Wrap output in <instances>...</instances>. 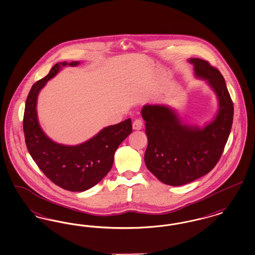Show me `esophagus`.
<instances>
[{
  "mask_svg": "<svg viewBox=\"0 0 255 255\" xmlns=\"http://www.w3.org/2000/svg\"><path fill=\"white\" fill-rule=\"evenodd\" d=\"M142 121L137 119V120H134L133 123H132V129L133 130H140L142 128Z\"/></svg>",
  "mask_w": 255,
  "mask_h": 255,
  "instance_id": "1",
  "label": "esophagus"
}]
</instances>
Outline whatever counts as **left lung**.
Returning a JSON list of instances; mask_svg holds the SVG:
<instances>
[{"instance_id":"left-lung-1","label":"left lung","mask_w":255,"mask_h":255,"mask_svg":"<svg viewBox=\"0 0 255 255\" xmlns=\"http://www.w3.org/2000/svg\"><path fill=\"white\" fill-rule=\"evenodd\" d=\"M194 75L212 87L218 99V111L203 128L184 124L166 105L143 106L148 146L144 161L162 183L181 186L210 173L220 159L228 141L234 103L220 71L209 61L193 58Z\"/></svg>"}]
</instances>
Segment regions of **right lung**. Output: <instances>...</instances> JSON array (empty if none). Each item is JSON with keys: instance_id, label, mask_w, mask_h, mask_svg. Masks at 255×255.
Here are the masks:
<instances>
[{"instance_id": "1", "label": "right lung", "mask_w": 255, "mask_h": 255, "mask_svg": "<svg viewBox=\"0 0 255 255\" xmlns=\"http://www.w3.org/2000/svg\"><path fill=\"white\" fill-rule=\"evenodd\" d=\"M78 64L80 61L58 62L46 77L33 84L22 123L25 144L34 161L53 183L71 192L90 189L110 172L116 150L132 130L131 119H128L105 127L89 140L75 146L56 143L44 133L37 116L38 95L61 67Z\"/></svg>"}]
</instances>
